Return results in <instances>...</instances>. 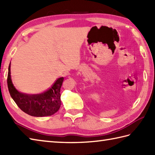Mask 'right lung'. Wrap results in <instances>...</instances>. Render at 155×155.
I'll return each mask as SVG.
<instances>
[{
  "label": "right lung",
  "instance_id": "add662e5",
  "mask_svg": "<svg viewBox=\"0 0 155 155\" xmlns=\"http://www.w3.org/2000/svg\"><path fill=\"white\" fill-rule=\"evenodd\" d=\"M64 78H58L46 91L39 94H27L19 92L12 83L11 63L8 66L7 84L11 97L21 110L29 116L44 117L51 116L59 110L61 105L60 88Z\"/></svg>",
  "mask_w": 155,
  "mask_h": 155
}]
</instances>
